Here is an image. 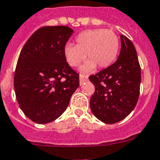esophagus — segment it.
<instances>
[{"instance_id": "obj_1", "label": "esophagus", "mask_w": 160, "mask_h": 160, "mask_svg": "<svg viewBox=\"0 0 160 160\" xmlns=\"http://www.w3.org/2000/svg\"><path fill=\"white\" fill-rule=\"evenodd\" d=\"M88 81V76H85V75H82L81 74L80 77H79V82H80V84H82L84 82Z\"/></svg>"}]
</instances>
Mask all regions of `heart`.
<instances>
[{"mask_svg": "<svg viewBox=\"0 0 160 160\" xmlns=\"http://www.w3.org/2000/svg\"><path fill=\"white\" fill-rule=\"evenodd\" d=\"M118 47V38L112 30L91 29L77 37L75 46H65L63 53L71 67L79 66L88 58L81 71L89 72L97 66L100 68L110 66L117 57Z\"/></svg>", "mask_w": 160, "mask_h": 160, "instance_id": "obj_1", "label": "heart"}]
</instances>
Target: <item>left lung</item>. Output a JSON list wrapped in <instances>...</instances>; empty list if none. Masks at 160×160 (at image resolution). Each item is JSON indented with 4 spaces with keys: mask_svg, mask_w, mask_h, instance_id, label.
Here are the masks:
<instances>
[{
    "mask_svg": "<svg viewBox=\"0 0 160 160\" xmlns=\"http://www.w3.org/2000/svg\"><path fill=\"white\" fill-rule=\"evenodd\" d=\"M121 50L117 61L89 80L95 87L90 99L93 115L112 124L124 119L135 108L139 96L141 68L133 42L120 36Z\"/></svg>",
    "mask_w": 160,
    "mask_h": 160,
    "instance_id": "left-lung-1",
    "label": "left lung"
}]
</instances>
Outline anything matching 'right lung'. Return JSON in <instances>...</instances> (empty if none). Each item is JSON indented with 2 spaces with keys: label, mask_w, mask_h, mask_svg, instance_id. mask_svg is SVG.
<instances>
[{
  "label": "right lung",
  "mask_w": 160,
  "mask_h": 160,
  "mask_svg": "<svg viewBox=\"0 0 160 160\" xmlns=\"http://www.w3.org/2000/svg\"><path fill=\"white\" fill-rule=\"evenodd\" d=\"M73 30L43 27L23 46L14 75L21 109L37 123H48L65 112L79 86V74L67 62L63 50Z\"/></svg>",
  "instance_id": "right-lung-1"
}]
</instances>
